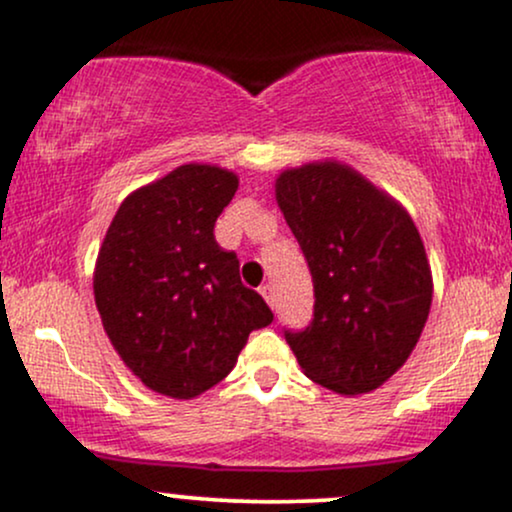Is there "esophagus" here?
Masks as SVG:
<instances>
[{
  "label": "esophagus",
  "mask_w": 512,
  "mask_h": 512,
  "mask_svg": "<svg viewBox=\"0 0 512 512\" xmlns=\"http://www.w3.org/2000/svg\"><path fill=\"white\" fill-rule=\"evenodd\" d=\"M260 293H262V298L264 301H267L269 305H276V289H274V284H264V286H260Z\"/></svg>",
  "instance_id": "34e87169"
}]
</instances>
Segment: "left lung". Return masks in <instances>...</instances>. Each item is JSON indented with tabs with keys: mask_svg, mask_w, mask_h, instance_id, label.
<instances>
[{
	"mask_svg": "<svg viewBox=\"0 0 512 512\" xmlns=\"http://www.w3.org/2000/svg\"><path fill=\"white\" fill-rule=\"evenodd\" d=\"M276 202L315 289L313 320L286 330V342L313 383L339 395L375 390L404 366L431 310V267L414 221L337 161L284 170Z\"/></svg>",
	"mask_w": 512,
	"mask_h": 512,
	"instance_id": "8db88e82",
	"label": "left lung"
}]
</instances>
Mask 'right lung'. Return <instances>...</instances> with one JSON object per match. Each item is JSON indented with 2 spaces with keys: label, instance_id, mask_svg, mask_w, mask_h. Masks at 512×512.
I'll use <instances>...</instances> for the list:
<instances>
[{
  "label": "right lung",
  "instance_id": "1",
  "mask_svg": "<svg viewBox=\"0 0 512 512\" xmlns=\"http://www.w3.org/2000/svg\"><path fill=\"white\" fill-rule=\"evenodd\" d=\"M238 175L187 163L139 187L117 209L98 250L93 296L103 330L149 390L192 399L236 366L252 330L274 313L219 248L216 219Z\"/></svg>",
  "mask_w": 512,
  "mask_h": 512
}]
</instances>
